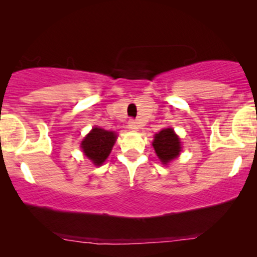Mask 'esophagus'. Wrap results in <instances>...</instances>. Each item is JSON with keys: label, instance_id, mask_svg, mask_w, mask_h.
I'll return each instance as SVG.
<instances>
[{"label": "esophagus", "instance_id": "1", "mask_svg": "<svg viewBox=\"0 0 257 257\" xmlns=\"http://www.w3.org/2000/svg\"><path fill=\"white\" fill-rule=\"evenodd\" d=\"M128 125H129V128L133 129V131H138V129H139L138 122H137V120H134V119H129L128 120Z\"/></svg>", "mask_w": 257, "mask_h": 257}]
</instances>
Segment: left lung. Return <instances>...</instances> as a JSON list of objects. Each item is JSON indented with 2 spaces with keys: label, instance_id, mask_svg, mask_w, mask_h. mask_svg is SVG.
<instances>
[{
  "label": "left lung",
  "instance_id": "8db88e82",
  "mask_svg": "<svg viewBox=\"0 0 257 257\" xmlns=\"http://www.w3.org/2000/svg\"><path fill=\"white\" fill-rule=\"evenodd\" d=\"M152 145L158 158L164 164L169 163L174 158L178 157L180 151H181L180 139L172 128L163 129L158 134H156Z\"/></svg>",
  "mask_w": 257,
  "mask_h": 257
}]
</instances>
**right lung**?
Wrapping results in <instances>:
<instances>
[{
  "label": "right lung",
  "instance_id": "right-lung-1",
  "mask_svg": "<svg viewBox=\"0 0 257 257\" xmlns=\"http://www.w3.org/2000/svg\"><path fill=\"white\" fill-rule=\"evenodd\" d=\"M117 135L101 128H94L82 141L81 147L84 155L95 166H101L110 155Z\"/></svg>",
  "mask_w": 257,
  "mask_h": 257
}]
</instances>
